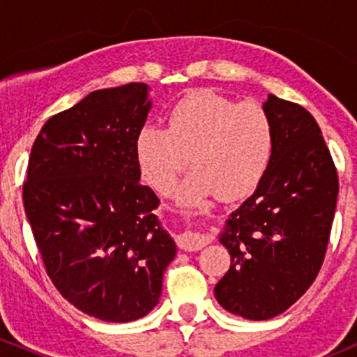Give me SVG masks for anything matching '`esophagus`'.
<instances>
[{"mask_svg":"<svg viewBox=\"0 0 357 357\" xmlns=\"http://www.w3.org/2000/svg\"><path fill=\"white\" fill-rule=\"evenodd\" d=\"M208 242H211V238L199 231H185L183 235H179L178 238L179 248H183V250H190V252L200 250V248H204Z\"/></svg>","mask_w":357,"mask_h":357,"instance_id":"esophagus-1","label":"esophagus"}]
</instances>
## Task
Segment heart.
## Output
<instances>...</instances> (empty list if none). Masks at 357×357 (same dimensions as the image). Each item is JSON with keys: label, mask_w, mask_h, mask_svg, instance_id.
Masks as SVG:
<instances>
[{"label": "heart", "mask_w": 357, "mask_h": 357, "mask_svg": "<svg viewBox=\"0 0 357 357\" xmlns=\"http://www.w3.org/2000/svg\"><path fill=\"white\" fill-rule=\"evenodd\" d=\"M275 153V128L257 102H235L211 89L179 100L167 129L145 126L136 158L146 181L165 193L192 160L195 171L179 188L181 204L195 207L219 193L238 200L257 188Z\"/></svg>", "instance_id": "1"}]
</instances>
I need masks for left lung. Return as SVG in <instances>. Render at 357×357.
<instances>
[{"label": "left lung", "mask_w": 357, "mask_h": 357, "mask_svg": "<svg viewBox=\"0 0 357 357\" xmlns=\"http://www.w3.org/2000/svg\"><path fill=\"white\" fill-rule=\"evenodd\" d=\"M262 107L275 128V153L254 195L219 235L231 266L214 289L226 311L254 321L285 312L312 285L338 195L337 169L314 117L275 95Z\"/></svg>", "instance_id": "1"}]
</instances>
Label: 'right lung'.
Returning <instances> with one entry per match:
<instances>
[{"label": "right lung", "mask_w": 357, "mask_h": 357, "mask_svg": "<svg viewBox=\"0 0 357 357\" xmlns=\"http://www.w3.org/2000/svg\"><path fill=\"white\" fill-rule=\"evenodd\" d=\"M149 86L98 89L46 121L32 145L24 207L46 273L72 305L128 323L158 304L176 243L139 183L136 138Z\"/></svg>", "instance_id": "add662e5"}]
</instances>
